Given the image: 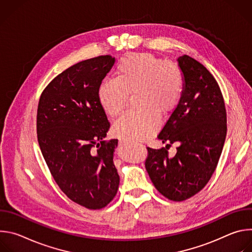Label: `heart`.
<instances>
[{"label":"heart","instance_id":"b5f03b06","mask_svg":"<svg viewBox=\"0 0 252 252\" xmlns=\"http://www.w3.org/2000/svg\"><path fill=\"white\" fill-rule=\"evenodd\" d=\"M184 76L175 63L152 54H129L117 66V79L105 80L99 87L98 99L104 112L119 117L126 109L129 94L135 93L140 107L126 113L115 126L117 135L140 141L158 126L159 115L171 112L183 94Z\"/></svg>","mask_w":252,"mask_h":252}]
</instances>
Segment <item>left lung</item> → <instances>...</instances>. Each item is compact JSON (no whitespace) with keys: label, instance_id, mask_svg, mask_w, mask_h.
Listing matches in <instances>:
<instances>
[{"label":"left lung","instance_id":"obj_1","mask_svg":"<svg viewBox=\"0 0 252 252\" xmlns=\"http://www.w3.org/2000/svg\"><path fill=\"white\" fill-rule=\"evenodd\" d=\"M185 86L178 104L158 137L165 148L148 149L146 168L155 188L172 201L199 192L218 166L226 136V110L220 88L209 70L188 55L177 59ZM179 145L173 158L167 150Z\"/></svg>","mask_w":252,"mask_h":252}]
</instances>
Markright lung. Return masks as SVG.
Returning a JSON list of instances; mask_svg holds the SVG:
<instances>
[{
  "label": "right lung",
  "mask_w": 252,
  "mask_h": 252,
  "mask_svg": "<svg viewBox=\"0 0 252 252\" xmlns=\"http://www.w3.org/2000/svg\"><path fill=\"white\" fill-rule=\"evenodd\" d=\"M114 63L105 55L69 66L46 87L38 104V141L55 182L70 200L94 210L109 204L120 185L118 139H103L111 125L98 99Z\"/></svg>",
  "instance_id": "obj_1"
}]
</instances>
